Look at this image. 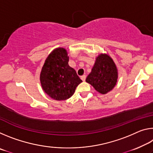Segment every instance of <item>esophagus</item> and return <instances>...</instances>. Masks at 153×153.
I'll return each instance as SVG.
<instances>
[{
  "label": "esophagus",
  "instance_id": "esophagus-1",
  "mask_svg": "<svg viewBox=\"0 0 153 153\" xmlns=\"http://www.w3.org/2000/svg\"><path fill=\"white\" fill-rule=\"evenodd\" d=\"M86 75H83V76H81V79H82V81H85V80H86Z\"/></svg>",
  "mask_w": 153,
  "mask_h": 153
}]
</instances>
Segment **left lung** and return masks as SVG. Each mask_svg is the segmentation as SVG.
Wrapping results in <instances>:
<instances>
[{
	"mask_svg": "<svg viewBox=\"0 0 153 153\" xmlns=\"http://www.w3.org/2000/svg\"><path fill=\"white\" fill-rule=\"evenodd\" d=\"M86 81L103 94L112 90L117 81V69L113 59L107 55L98 56Z\"/></svg>",
	"mask_w": 153,
	"mask_h": 153,
	"instance_id": "obj_1",
	"label": "left lung"
}]
</instances>
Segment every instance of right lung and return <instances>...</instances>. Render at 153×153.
Instances as JSON below:
<instances>
[{"label": "right lung", "instance_id": "right-lung-1", "mask_svg": "<svg viewBox=\"0 0 153 153\" xmlns=\"http://www.w3.org/2000/svg\"><path fill=\"white\" fill-rule=\"evenodd\" d=\"M68 62L65 49L56 48L46 59L41 71L40 82L43 90L56 100L70 98L82 82Z\"/></svg>", "mask_w": 153, "mask_h": 153}]
</instances>
